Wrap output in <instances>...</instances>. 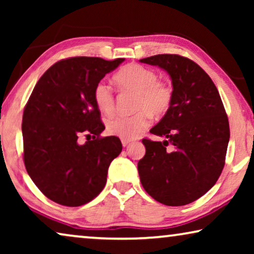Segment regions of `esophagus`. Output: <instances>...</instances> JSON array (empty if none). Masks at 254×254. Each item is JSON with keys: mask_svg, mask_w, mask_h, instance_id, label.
Segmentation results:
<instances>
[{"mask_svg": "<svg viewBox=\"0 0 254 254\" xmlns=\"http://www.w3.org/2000/svg\"><path fill=\"white\" fill-rule=\"evenodd\" d=\"M130 142H131L130 140H126V138H123V140H121V143H123L124 147H127V145L129 144Z\"/></svg>", "mask_w": 254, "mask_h": 254, "instance_id": "esophagus-1", "label": "esophagus"}]
</instances>
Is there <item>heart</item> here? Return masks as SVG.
I'll return each instance as SVG.
<instances>
[{
  "label": "heart",
  "mask_w": 254,
  "mask_h": 254,
  "mask_svg": "<svg viewBox=\"0 0 254 254\" xmlns=\"http://www.w3.org/2000/svg\"><path fill=\"white\" fill-rule=\"evenodd\" d=\"M114 83L120 91L135 92L131 116H116L106 121L110 134L133 140L150 126L151 116L162 117L169 112L173 102L172 86L159 81L157 72L142 64H129L114 75ZM93 100L100 112L109 116L114 111L113 90L100 81L93 88Z\"/></svg>",
  "instance_id": "1"
}]
</instances>
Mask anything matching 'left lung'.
Segmentation results:
<instances>
[{
	"label": "left lung",
	"instance_id": "left-lung-1",
	"mask_svg": "<svg viewBox=\"0 0 254 254\" xmlns=\"http://www.w3.org/2000/svg\"><path fill=\"white\" fill-rule=\"evenodd\" d=\"M140 61L164 69L173 86L171 109L150 129L166 140H142L141 184L163 204H189L215 185L224 168L230 128L223 103L207 72L190 59L158 54Z\"/></svg>",
	"mask_w": 254,
	"mask_h": 254
}]
</instances>
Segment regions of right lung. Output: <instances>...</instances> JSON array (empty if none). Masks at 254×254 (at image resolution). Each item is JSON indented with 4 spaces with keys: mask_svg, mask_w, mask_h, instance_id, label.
Returning a JSON list of instances; mask_svg holds the SVG:
<instances>
[{
    "mask_svg": "<svg viewBox=\"0 0 254 254\" xmlns=\"http://www.w3.org/2000/svg\"><path fill=\"white\" fill-rule=\"evenodd\" d=\"M125 59L76 57L58 61L34 86L23 113L24 164L48 199L78 207L102 192L111 162L123 150L117 136L100 137L105 126L93 88ZM83 132L93 140L79 145Z\"/></svg>",
    "mask_w": 254,
    "mask_h": 254,
    "instance_id": "add662e5",
    "label": "right lung"
}]
</instances>
